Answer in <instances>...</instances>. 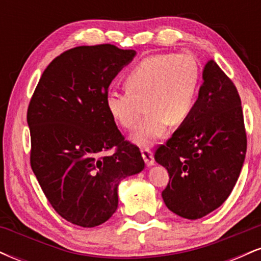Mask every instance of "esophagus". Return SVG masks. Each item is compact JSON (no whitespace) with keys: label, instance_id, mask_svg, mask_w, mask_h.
Instances as JSON below:
<instances>
[{"label":"esophagus","instance_id":"34e87169","mask_svg":"<svg viewBox=\"0 0 261 261\" xmlns=\"http://www.w3.org/2000/svg\"><path fill=\"white\" fill-rule=\"evenodd\" d=\"M141 154H142L143 157V161H145V163L147 164V166H152V164L154 163V160H153V154H152V151L147 147L142 148L141 149Z\"/></svg>","mask_w":261,"mask_h":261}]
</instances>
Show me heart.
<instances>
[{
  "instance_id": "b5f03b06",
  "label": "heart",
  "mask_w": 261,
  "mask_h": 261,
  "mask_svg": "<svg viewBox=\"0 0 261 261\" xmlns=\"http://www.w3.org/2000/svg\"><path fill=\"white\" fill-rule=\"evenodd\" d=\"M125 93H109L106 106L113 120L133 130L143 113L147 116L131 140L141 147L153 145L169 125L179 126L195 107L200 67L189 54H155L142 59L124 79Z\"/></svg>"
}]
</instances>
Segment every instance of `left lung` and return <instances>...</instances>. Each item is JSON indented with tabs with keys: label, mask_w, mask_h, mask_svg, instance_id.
Listing matches in <instances>:
<instances>
[{
	"label": "left lung",
	"mask_w": 261,
	"mask_h": 261,
	"mask_svg": "<svg viewBox=\"0 0 261 261\" xmlns=\"http://www.w3.org/2000/svg\"><path fill=\"white\" fill-rule=\"evenodd\" d=\"M193 113L160 145L154 160L168 170L164 203L178 216L197 220L220 207L232 193L247 152L241 97L214 60L203 68Z\"/></svg>",
	"instance_id": "8db88e82"
}]
</instances>
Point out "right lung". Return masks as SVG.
<instances>
[{
  "label": "right lung",
  "instance_id": "add662e5",
  "mask_svg": "<svg viewBox=\"0 0 261 261\" xmlns=\"http://www.w3.org/2000/svg\"><path fill=\"white\" fill-rule=\"evenodd\" d=\"M135 54L112 44L64 51L29 101L32 169L54 210L76 226L109 220L119 182L145 168L140 148L125 140L106 106L110 83Z\"/></svg>",
  "mask_w": 261,
  "mask_h": 261
}]
</instances>
